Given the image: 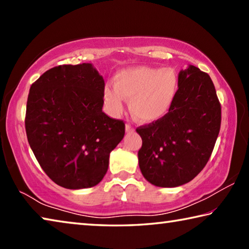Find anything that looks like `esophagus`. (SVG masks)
<instances>
[{
	"label": "esophagus",
	"instance_id": "1",
	"mask_svg": "<svg viewBox=\"0 0 249 249\" xmlns=\"http://www.w3.org/2000/svg\"><path fill=\"white\" fill-rule=\"evenodd\" d=\"M125 130H126V133H133L134 132V128H133L132 125L126 124L125 125Z\"/></svg>",
	"mask_w": 249,
	"mask_h": 249
}]
</instances>
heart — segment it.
Segmentation results:
<instances>
[{
	"label": "heart",
	"mask_w": 249,
	"mask_h": 249,
	"mask_svg": "<svg viewBox=\"0 0 249 249\" xmlns=\"http://www.w3.org/2000/svg\"><path fill=\"white\" fill-rule=\"evenodd\" d=\"M114 88L103 89L105 107L112 115L124 109L129 101L130 114L141 123H154L163 119L174 105L179 92V78L171 68L133 67L115 74Z\"/></svg>",
	"instance_id": "obj_1"
}]
</instances>
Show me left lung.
<instances>
[{
	"mask_svg": "<svg viewBox=\"0 0 249 249\" xmlns=\"http://www.w3.org/2000/svg\"><path fill=\"white\" fill-rule=\"evenodd\" d=\"M178 78L179 92L170 112L136 129L142 141L140 169L156 187L190 182L209 161L220 133L221 105L210 75L189 65Z\"/></svg>",
	"mask_w": 249,
	"mask_h": 249,
	"instance_id": "obj_1",
	"label": "left lung"
}]
</instances>
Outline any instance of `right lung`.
Instances as JSON below:
<instances>
[{
  "instance_id": "obj_1",
  "label": "right lung",
  "mask_w": 249,
  "mask_h": 249,
  "mask_svg": "<svg viewBox=\"0 0 249 249\" xmlns=\"http://www.w3.org/2000/svg\"><path fill=\"white\" fill-rule=\"evenodd\" d=\"M104 79L92 64L46 71L29 90L25 128L40 167L71 190L94 187L125 134L122 121L102 111Z\"/></svg>"
}]
</instances>
